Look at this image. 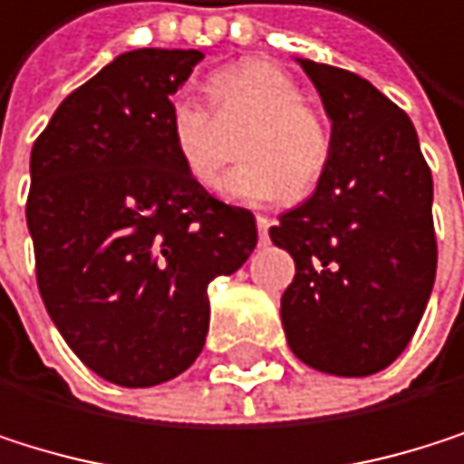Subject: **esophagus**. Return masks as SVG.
<instances>
[{"label": "esophagus", "instance_id": "obj_1", "mask_svg": "<svg viewBox=\"0 0 464 464\" xmlns=\"http://www.w3.org/2000/svg\"><path fill=\"white\" fill-rule=\"evenodd\" d=\"M256 225H258V237H261V242L266 245L269 242V227H272V219L269 217H256Z\"/></svg>", "mask_w": 464, "mask_h": 464}]
</instances>
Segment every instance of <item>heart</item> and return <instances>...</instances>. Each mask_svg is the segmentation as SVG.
<instances>
[{
  "instance_id": "1",
  "label": "heart",
  "mask_w": 464,
  "mask_h": 464,
  "mask_svg": "<svg viewBox=\"0 0 464 464\" xmlns=\"http://www.w3.org/2000/svg\"><path fill=\"white\" fill-rule=\"evenodd\" d=\"M219 115L245 112L256 118L242 140V168L227 179V195L245 203H277L308 195L327 170L330 131L303 104V87L269 60H242L208 82ZM170 137L187 173L206 189H217L227 145L206 104L195 95H176L170 104Z\"/></svg>"
}]
</instances>
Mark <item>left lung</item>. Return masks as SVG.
<instances>
[{
  "mask_svg": "<svg viewBox=\"0 0 464 464\" xmlns=\"http://www.w3.org/2000/svg\"><path fill=\"white\" fill-rule=\"evenodd\" d=\"M294 60L333 126L314 195L269 227L296 269L280 319L305 366L369 377L404 352L435 285L432 173L412 121L372 82Z\"/></svg>",
  "mask_w": 464,
  "mask_h": 464,
  "instance_id": "1",
  "label": "left lung"
}]
</instances>
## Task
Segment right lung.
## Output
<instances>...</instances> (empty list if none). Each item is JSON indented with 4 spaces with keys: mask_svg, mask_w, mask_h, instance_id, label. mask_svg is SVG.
<instances>
[{
    "mask_svg": "<svg viewBox=\"0 0 464 464\" xmlns=\"http://www.w3.org/2000/svg\"><path fill=\"white\" fill-rule=\"evenodd\" d=\"M198 49H137L73 90L29 156L26 227L44 305L90 372L150 388L187 372L208 333V283L258 242L247 208L181 164L170 104Z\"/></svg>",
    "mask_w": 464,
    "mask_h": 464,
    "instance_id": "add662e5",
    "label": "right lung"
}]
</instances>
